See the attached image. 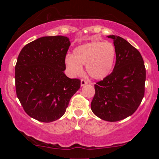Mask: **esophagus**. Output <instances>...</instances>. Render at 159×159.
<instances>
[{
	"label": "esophagus",
	"mask_w": 159,
	"mask_h": 159,
	"mask_svg": "<svg viewBox=\"0 0 159 159\" xmlns=\"http://www.w3.org/2000/svg\"><path fill=\"white\" fill-rule=\"evenodd\" d=\"M88 84V81H87V80H84V79L81 80V86L82 87L85 85V84Z\"/></svg>",
	"instance_id": "1"
}]
</instances>
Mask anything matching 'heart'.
<instances>
[{
	"label": "heart",
	"mask_w": 159,
	"mask_h": 159,
	"mask_svg": "<svg viewBox=\"0 0 159 159\" xmlns=\"http://www.w3.org/2000/svg\"><path fill=\"white\" fill-rule=\"evenodd\" d=\"M116 56V50L111 42L93 41L75 48L73 56H67L65 64L73 75L82 72V65H86L87 72L95 80H101L111 72Z\"/></svg>",
	"instance_id": "obj_1"
}]
</instances>
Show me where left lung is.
Returning <instances> with one entry per match:
<instances>
[{
  "label": "left lung",
  "instance_id": "obj_1",
  "mask_svg": "<svg viewBox=\"0 0 159 159\" xmlns=\"http://www.w3.org/2000/svg\"><path fill=\"white\" fill-rule=\"evenodd\" d=\"M116 64L109 75L95 84V93L91 110L103 120L117 121L133 114L145 94V67L138 50L125 39L116 35Z\"/></svg>",
  "mask_w": 159,
  "mask_h": 159
}]
</instances>
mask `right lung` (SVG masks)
I'll list each match as a JSON object with an SVG mask.
<instances>
[{
    "label": "right lung",
    "instance_id": "add662e5",
    "mask_svg": "<svg viewBox=\"0 0 159 159\" xmlns=\"http://www.w3.org/2000/svg\"><path fill=\"white\" fill-rule=\"evenodd\" d=\"M70 44L67 37H42L26 45L17 58V98L25 111L39 121L60 119L80 88V80L70 79L64 73Z\"/></svg>",
    "mask_w": 159,
    "mask_h": 159
}]
</instances>
